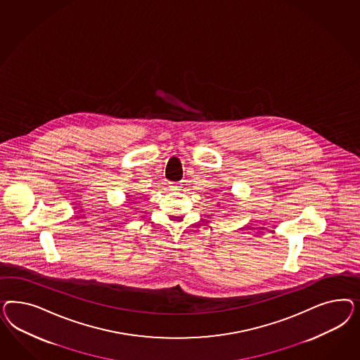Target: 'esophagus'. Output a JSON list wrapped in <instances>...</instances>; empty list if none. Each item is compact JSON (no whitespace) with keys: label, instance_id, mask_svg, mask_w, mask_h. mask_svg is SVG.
Instances as JSON below:
<instances>
[{"label":"esophagus","instance_id":"34e87169","mask_svg":"<svg viewBox=\"0 0 360 360\" xmlns=\"http://www.w3.org/2000/svg\"><path fill=\"white\" fill-rule=\"evenodd\" d=\"M184 184L182 182H172L169 187H170V190H173V191H179V190H182V187H184Z\"/></svg>","mask_w":360,"mask_h":360}]
</instances>
